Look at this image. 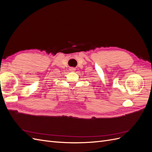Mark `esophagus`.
Returning <instances> with one entry per match:
<instances>
[{
	"label": "esophagus",
	"instance_id": "1",
	"mask_svg": "<svg viewBox=\"0 0 152 152\" xmlns=\"http://www.w3.org/2000/svg\"><path fill=\"white\" fill-rule=\"evenodd\" d=\"M70 71H72V72H73V71H75V68H73V67H72V68H70Z\"/></svg>",
	"mask_w": 152,
	"mask_h": 152
}]
</instances>
